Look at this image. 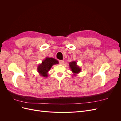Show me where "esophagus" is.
Masks as SVG:
<instances>
[{
    "label": "esophagus",
    "instance_id": "34e87169",
    "mask_svg": "<svg viewBox=\"0 0 121 121\" xmlns=\"http://www.w3.org/2000/svg\"><path fill=\"white\" fill-rule=\"evenodd\" d=\"M59 62H60V65H63V64H64V60H60L59 61Z\"/></svg>",
    "mask_w": 121,
    "mask_h": 121
}]
</instances>
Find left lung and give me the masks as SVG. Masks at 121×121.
I'll list each match as a JSON object with an SVG mask.
<instances>
[{
	"instance_id": "left-lung-1",
	"label": "left lung",
	"mask_w": 121,
	"mask_h": 121,
	"mask_svg": "<svg viewBox=\"0 0 121 121\" xmlns=\"http://www.w3.org/2000/svg\"><path fill=\"white\" fill-rule=\"evenodd\" d=\"M69 67L73 73V75L76 76L81 71V69L77 65L76 61H73L69 63Z\"/></svg>"
}]
</instances>
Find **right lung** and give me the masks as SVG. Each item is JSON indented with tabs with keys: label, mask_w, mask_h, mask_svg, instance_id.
<instances>
[{
	"label": "right lung",
	"mask_w": 121,
	"mask_h": 121,
	"mask_svg": "<svg viewBox=\"0 0 121 121\" xmlns=\"http://www.w3.org/2000/svg\"><path fill=\"white\" fill-rule=\"evenodd\" d=\"M59 62L52 57H46L41 64H39L37 67V71L40 76L44 77H48V72L54 65L58 64Z\"/></svg>",
	"instance_id": "1"
}]
</instances>
